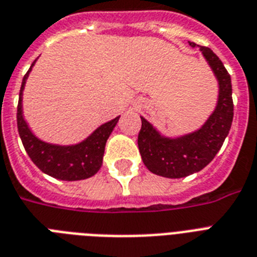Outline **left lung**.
<instances>
[{
	"instance_id": "left-lung-1",
	"label": "left lung",
	"mask_w": 257,
	"mask_h": 257,
	"mask_svg": "<svg viewBox=\"0 0 257 257\" xmlns=\"http://www.w3.org/2000/svg\"><path fill=\"white\" fill-rule=\"evenodd\" d=\"M189 45L199 46L195 42H189ZM200 50L219 82L217 104L201 128L175 139L163 136L141 117L139 151L145 167L155 175L180 179L201 171L213 160L231 129L233 120L231 76L209 48L200 46Z\"/></svg>"
}]
</instances>
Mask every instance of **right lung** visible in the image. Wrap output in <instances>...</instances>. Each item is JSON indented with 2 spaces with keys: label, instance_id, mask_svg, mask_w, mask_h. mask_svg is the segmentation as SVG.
I'll return each instance as SVG.
<instances>
[{
  "label": "right lung",
  "instance_id": "add662e5",
  "mask_svg": "<svg viewBox=\"0 0 257 257\" xmlns=\"http://www.w3.org/2000/svg\"><path fill=\"white\" fill-rule=\"evenodd\" d=\"M36 62V61H34ZM34 62L24 76L17 106V126L22 144L34 164L44 173L65 181L85 180L96 175L102 165L105 144L120 116L105 122L84 141L74 145L49 144L40 140L26 124L22 114V92Z\"/></svg>",
  "mask_w": 257,
  "mask_h": 257
}]
</instances>
